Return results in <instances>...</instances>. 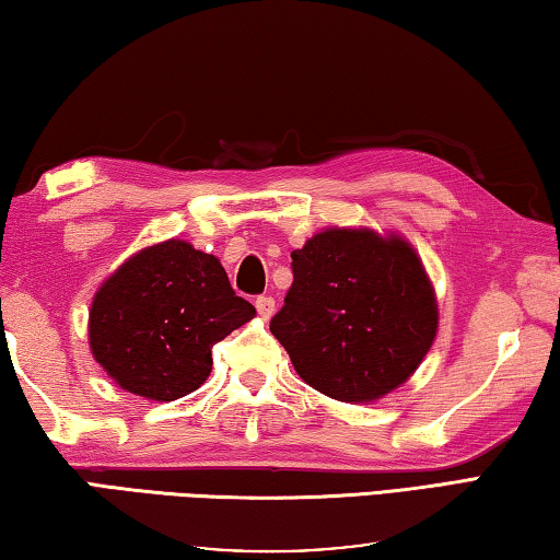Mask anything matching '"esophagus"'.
Segmentation results:
<instances>
[{
	"label": "esophagus",
	"instance_id": "esophagus-1",
	"mask_svg": "<svg viewBox=\"0 0 560 560\" xmlns=\"http://www.w3.org/2000/svg\"><path fill=\"white\" fill-rule=\"evenodd\" d=\"M273 306H277V301L271 296H259L256 299V312H259L261 318H271L273 316Z\"/></svg>",
	"mask_w": 560,
	"mask_h": 560
}]
</instances>
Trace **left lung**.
I'll use <instances>...</instances> for the list:
<instances>
[{
    "mask_svg": "<svg viewBox=\"0 0 560 560\" xmlns=\"http://www.w3.org/2000/svg\"><path fill=\"white\" fill-rule=\"evenodd\" d=\"M291 283L271 334L316 392L369 404L419 369L439 331V304L406 238L324 229L291 252Z\"/></svg>",
    "mask_w": 560,
    "mask_h": 560,
    "instance_id": "8db88e82",
    "label": "left lung"
}]
</instances>
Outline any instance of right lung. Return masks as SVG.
I'll return each instance as SVG.
<instances>
[{
  "mask_svg": "<svg viewBox=\"0 0 560 560\" xmlns=\"http://www.w3.org/2000/svg\"><path fill=\"white\" fill-rule=\"evenodd\" d=\"M254 314L217 256L168 238L102 283L89 308V346L124 392L176 401L209 378L211 346Z\"/></svg>",
  "mask_w": 560,
  "mask_h": 560,
  "instance_id": "right-lung-1",
  "label": "right lung"
}]
</instances>
